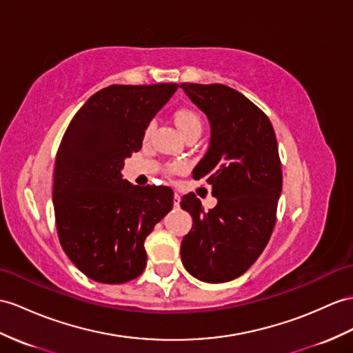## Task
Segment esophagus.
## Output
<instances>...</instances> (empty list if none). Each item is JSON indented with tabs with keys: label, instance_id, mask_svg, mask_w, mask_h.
<instances>
[{
	"label": "esophagus",
	"instance_id": "1",
	"mask_svg": "<svg viewBox=\"0 0 353 353\" xmlns=\"http://www.w3.org/2000/svg\"><path fill=\"white\" fill-rule=\"evenodd\" d=\"M179 201H181V197H179V194L175 192V194H174V206H175V208H178V206H179Z\"/></svg>",
	"mask_w": 353,
	"mask_h": 353
}]
</instances>
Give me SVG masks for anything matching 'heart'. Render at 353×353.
Returning <instances> with one entry per match:
<instances>
[{
    "label": "heart",
    "instance_id": "heart-1",
    "mask_svg": "<svg viewBox=\"0 0 353 353\" xmlns=\"http://www.w3.org/2000/svg\"><path fill=\"white\" fill-rule=\"evenodd\" d=\"M174 118H175V123L178 125V128L181 130V133L184 136L193 134V133L201 134L203 121H202L201 114L197 110H194L192 108H179L175 110ZM154 128H156V123L150 121L143 130V141L150 139L151 134L154 133ZM183 169H184L183 163H174V165L169 166L170 174H178V172H181Z\"/></svg>",
    "mask_w": 353,
    "mask_h": 353
}]
</instances>
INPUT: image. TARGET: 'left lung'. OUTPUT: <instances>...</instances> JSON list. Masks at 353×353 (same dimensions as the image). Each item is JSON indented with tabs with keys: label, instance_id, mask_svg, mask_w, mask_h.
Returning a JSON list of instances; mask_svg holds the SVG:
<instances>
[{
	"label": "left lung",
	"instance_id": "1",
	"mask_svg": "<svg viewBox=\"0 0 353 353\" xmlns=\"http://www.w3.org/2000/svg\"><path fill=\"white\" fill-rule=\"evenodd\" d=\"M181 88L211 123L210 148L193 178H205L219 201L205 211L194 193L183 196L193 226L181 261L202 281H229L256 262L276 225L283 183L276 133L263 110L234 88L188 82Z\"/></svg>",
	"mask_w": 353,
	"mask_h": 353
}]
</instances>
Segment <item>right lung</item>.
<instances>
[{"label": "right lung", "mask_w": 353, "mask_h": 353, "mask_svg": "<svg viewBox=\"0 0 353 353\" xmlns=\"http://www.w3.org/2000/svg\"><path fill=\"white\" fill-rule=\"evenodd\" d=\"M178 83L110 85L87 100L57 152L54 210L59 244L94 281L121 285L147 266L145 238L174 205L165 185H132L124 159Z\"/></svg>", "instance_id": "1"}]
</instances>
